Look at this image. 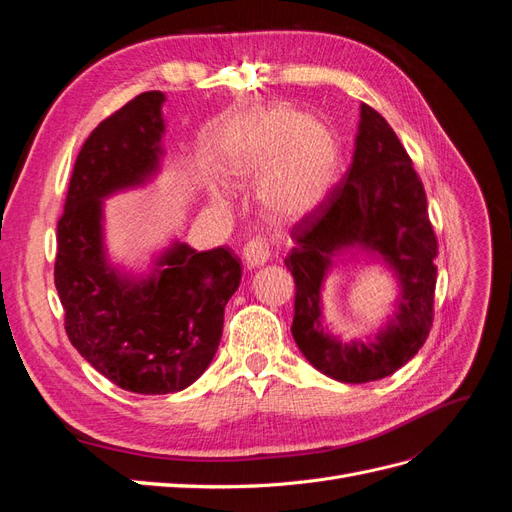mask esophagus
<instances>
[{"mask_svg":"<svg viewBox=\"0 0 512 512\" xmlns=\"http://www.w3.org/2000/svg\"><path fill=\"white\" fill-rule=\"evenodd\" d=\"M243 260L250 269L262 267L269 260V243L262 237L250 239V241H247V245L243 247Z\"/></svg>","mask_w":512,"mask_h":512,"instance_id":"obj_1","label":"esophagus"}]
</instances>
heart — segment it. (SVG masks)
Wrapping results in <instances>:
<instances>
[{
    "label": "heart",
    "instance_id": "obj_1",
    "mask_svg": "<svg viewBox=\"0 0 512 512\" xmlns=\"http://www.w3.org/2000/svg\"><path fill=\"white\" fill-rule=\"evenodd\" d=\"M339 151L331 126L284 104L252 108L230 123L222 138V168L232 183H258L260 211L271 222L305 220L329 198ZM215 203H226L220 188Z\"/></svg>",
    "mask_w": 512,
    "mask_h": 512
}]
</instances>
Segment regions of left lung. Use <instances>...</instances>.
<instances>
[{
    "label": "left lung",
    "instance_id": "1",
    "mask_svg": "<svg viewBox=\"0 0 512 512\" xmlns=\"http://www.w3.org/2000/svg\"><path fill=\"white\" fill-rule=\"evenodd\" d=\"M348 173L329 198L294 224L286 267L294 277L292 337L324 376L363 384L391 376L421 350L433 322L438 241L427 196L397 134L374 108L361 104L359 134ZM378 255L398 277V309L371 343H342L326 331L319 290L342 251Z\"/></svg>",
    "mask_w": 512,
    "mask_h": 512
}]
</instances>
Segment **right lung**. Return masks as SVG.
Returning a JSON list of instances; mask_svg holds the SVG:
<instances>
[{
    "mask_svg": "<svg viewBox=\"0 0 512 512\" xmlns=\"http://www.w3.org/2000/svg\"><path fill=\"white\" fill-rule=\"evenodd\" d=\"M164 100L145 91L89 134L57 222L55 288L70 344L104 378L141 395L177 393L203 376L241 282L228 247L196 252L175 241L145 277L108 265L102 200L158 173Z\"/></svg>",
    "mask_w": 512,
    "mask_h": 512,
    "instance_id": "add662e5",
    "label": "right lung"
}]
</instances>
